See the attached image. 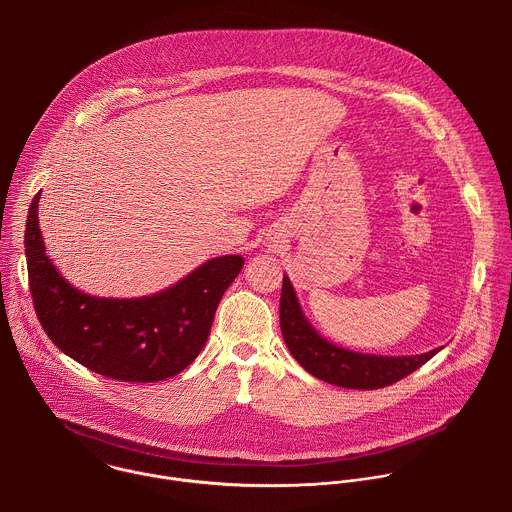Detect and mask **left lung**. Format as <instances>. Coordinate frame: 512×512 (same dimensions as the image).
Instances as JSON below:
<instances>
[{
  "label": "left lung",
  "mask_w": 512,
  "mask_h": 512,
  "mask_svg": "<svg viewBox=\"0 0 512 512\" xmlns=\"http://www.w3.org/2000/svg\"><path fill=\"white\" fill-rule=\"evenodd\" d=\"M279 324L283 340L302 367L316 379L344 389H383L389 387L433 358L440 348L415 356H377L340 348L322 338L306 320L296 291L283 275Z\"/></svg>",
  "instance_id": "left-lung-1"
}]
</instances>
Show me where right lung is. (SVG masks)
Instances as JSON below:
<instances>
[{
    "label": "right lung",
    "mask_w": 512,
    "mask_h": 512,
    "mask_svg": "<svg viewBox=\"0 0 512 512\" xmlns=\"http://www.w3.org/2000/svg\"><path fill=\"white\" fill-rule=\"evenodd\" d=\"M34 196L26 223L28 279L48 338L89 371L123 383H156L182 373L200 354L227 287L245 265L216 257L160 294L135 300L93 298L72 287L44 253Z\"/></svg>",
    "instance_id": "right-lung-1"
}]
</instances>
